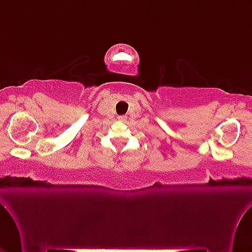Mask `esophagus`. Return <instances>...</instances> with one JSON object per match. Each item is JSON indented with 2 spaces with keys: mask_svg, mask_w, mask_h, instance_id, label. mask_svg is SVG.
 <instances>
[{
  "mask_svg": "<svg viewBox=\"0 0 252 252\" xmlns=\"http://www.w3.org/2000/svg\"><path fill=\"white\" fill-rule=\"evenodd\" d=\"M118 119H119L120 121H126V118L125 116H120V117H118Z\"/></svg>",
  "mask_w": 252,
  "mask_h": 252,
  "instance_id": "1",
  "label": "esophagus"
}]
</instances>
